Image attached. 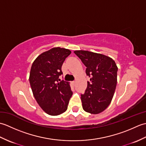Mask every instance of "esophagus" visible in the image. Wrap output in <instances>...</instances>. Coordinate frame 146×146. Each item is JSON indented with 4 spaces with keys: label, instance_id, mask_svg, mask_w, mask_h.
I'll use <instances>...</instances> for the list:
<instances>
[{
    "label": "esophagus",
    "instance_id": "1",
    "mask_svg": "<svg viewBox=\"0 0 146 146\" xmlns=\"http://www.w3.org/2000/svg\"><path fill=\"white\" fill-rule=\"evenodd\" d=\"M71 83H72L73 85H75L76 84V82H71Z\"/></svg>",
    "mask_w": 146,
    "mask_h": 146
}]
</instances>
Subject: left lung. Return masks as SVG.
Segmentation results:
<instances>
[{"label":"left lung","instance_id":"1","mask_svg":"<svg viewBox=\"0 0 146 146\" xmlns=\"http://www.w3.org/2000/svg\"><path fill=\"white\" fill-rule=\"evenodd\" d=\"M75 54L86 67L91 78L84 94L81 95L83 110L92 114L105 110L111 103L117 82L118 68L111 58L88 51L77 50Z\"/></svg>","mask_w":146,"mask_h":146}]
</instances>
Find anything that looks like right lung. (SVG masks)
Listing matches in <instances>:
<instances>
[{
  "mask_svg": "<svg viewBox=\"0 0 146 146\" xmlns=\"http://www.w3.org/2000/svg\"><path fill=\"white\" fill-rule=\"evenodd\" d=\"M71 52L68 49L53 48L39 55L31 68L29 82L34 97L50 115L64 113L73 94L69 82L59 79L63 74L62 65Z\"/></svg>",
  "mask_w": 146,
  "mask_h": 146,
  "instance_id": "1",
  "label": "right lung"
}]
</instances>
